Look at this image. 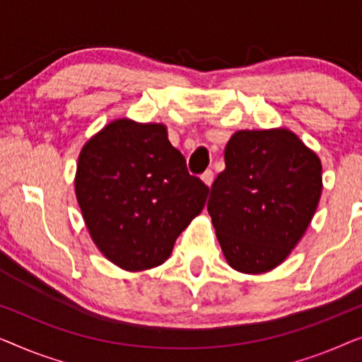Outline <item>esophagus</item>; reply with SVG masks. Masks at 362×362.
Here are the masks:
<instances>
[{
    "label": "esophagus",
    "instance_id": "34e87169",
    "mask_svg": "<svg viewBox=\"0 0 362 362\" xmlns=\"http://www.w3.org/2000/svg\"><path fill=\"white\" fill-rule=\"evenodd\" d=\"M213 179H215V174H213V170H205V172H203V174H202V180L205 182L208 187H211Z\"/></svg>",
    "mask_w": 362,
    "mask_h": 362
}]
</instances>
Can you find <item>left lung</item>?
<instances>
[{
	"label": "left lung",
	"instance_id": "8db88e82",
	"mask_svg": "<svg viewBox=\"0 0 362 362\" xmlns=\"http://www.w3.org/2000/svg\"><path fill=\"white\" fill-rule=\"evenodd\" d=\"M208 213L226 261L244 274L277 267L300 241L322 195V164L287 129L238 131Z\"/></svg>",
	"mask_w": 362,
	"mask_h": 362
}]
</instances>
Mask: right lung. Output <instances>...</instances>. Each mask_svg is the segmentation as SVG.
<instances>
[{"mask_svg":"<svg viewBox=\"0 0 362 362\" xmlns=\"http://www.w3.org/2000/svg\"><path fill=\"white\" fill-rule=\"evenodd\" d=\"M208 190L188 174L162 124L113 121L78 157L75 193L86 228L100 251L126 271L165 262Z\"/></svg>","mask_w":362,"mask_h":362,"instance_id":"obj_1","label":"right lung"}]
</instances>
